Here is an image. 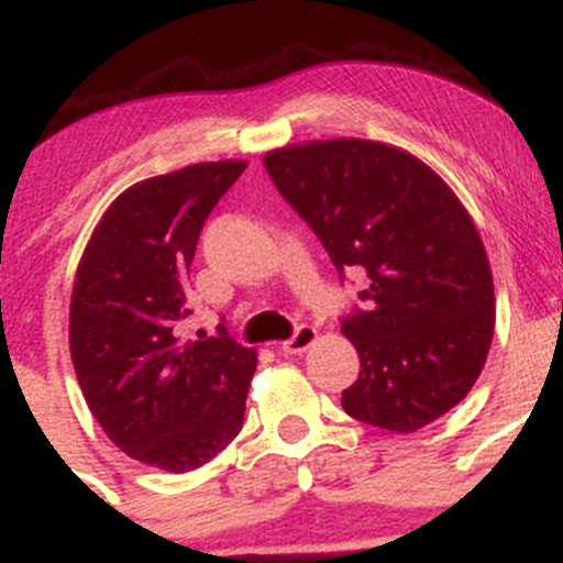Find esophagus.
Wrapping results in <instances>:
<instances>
[{
    "mask_svg": "<svg viewBox=\"0 0 563 563\" xmlns=\"http://www.w3.org/2000/svg\"><path fill=\"white\" fill-rule=\"evenodd\" d=\"M314 341H318V331H314L312 325H301L299 331L290 335L288 341H283L280 349L286 354H301V352H307V349L312 346Z\"/></svg>",
    "mask_w": 563,
    "mask_h": 563,
    "instance_id": "esophagus-1",
    "label": "esophagus"
}]
</instances>
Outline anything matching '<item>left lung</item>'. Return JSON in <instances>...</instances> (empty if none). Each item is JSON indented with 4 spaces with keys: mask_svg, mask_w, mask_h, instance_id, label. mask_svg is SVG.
I'll use <instances>...</instances> for the list:
<instances>
[{
    "mask_svg": "<svg viewBox=\"0 0 563 563\" xmlns=\"http://www.w3.org/2000/svg\"><path fill=\"white\" fill-rule=\"evenodd\" d=\"M280 196L335 269H365V309L341 320L360 378L341 394L352 418L410 434L466 399L495 333L487 251L466 206L412 153L357 137L264 156Z\"/></svg>",
    "mask_w": 563,
    "mask_h": 563,
    "instance_id": "left-lung-1",
    "label": "left lung"
}]
</instances>
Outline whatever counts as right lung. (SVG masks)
<instances>
[{
	"mask_svg": "<svg viewBox=\"0 0 563 563\" xmlns=\"http://www.w3.org/2000/svg\"><path fill=\"white\" fill-rule=\"evenodd\" d=\"M245 161H206L142 179L108 206L70 294V360L89 410L134 461L185 474L243 426L256 352L224 328L185 341L187 273L206 217Z\"/></svg>",
	"mask_w": 563,
	"mask_h": 563,
	"instance_id": "obj_1",
	"label": "right lung"
}]
</instances>
